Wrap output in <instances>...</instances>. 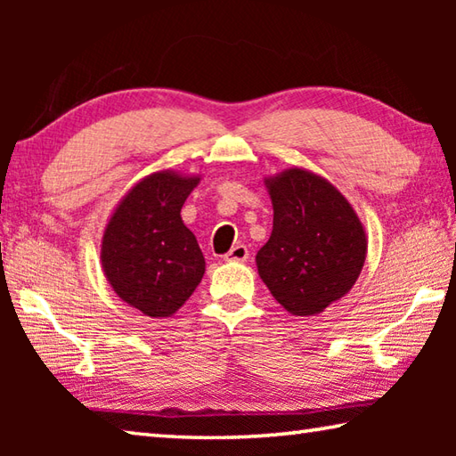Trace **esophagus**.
I'll list each match as a JSON object with an SVG mask.
<instances>
[{
    "mask_svg": "<svg viewBox=\"0 0 456 456\" xmlns=\"http://www.w3.org/2000/svg\"><path fill=\"white\" fill-rule=\"evenodd\" d=\"M247 257H249V249H247V245L243 243H237L229 249V253H225V261H247Z\"/></svg>",
    "mask_w": 456,
    "mask_h": 456,
    "instance_id": "esophagus-1",
    "label": "esophagus"
}]
</instances>
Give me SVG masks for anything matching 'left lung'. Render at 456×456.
<instances>
[{
	"label": "left lung",
	"mask_w": 456,
	"mask_h": 456,
	"mask_svg": "<svg viewBox=\"0 0 456 456\" xmlns=\"http://www.w3.org/2000/svg\"><path fill=\"white\" fill-rule=\"evenodd\" d=\"M265 187L273 229L256 256L259 277L291 315H318L358 281L366 229L348 199L307 168L265 176Z\"/></svg>",
	"instance_id": "1"
}]
</instances>
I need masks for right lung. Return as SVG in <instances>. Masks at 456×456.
Segmentation results:
<instances>
[{
    "label": "right lung",
    "mask_w": 456,
    "mask_h": 456,
    "mask_svg": "<svg viewBox=\"0 0 456 456\" xmlns=\"http://www.w3.org/2000/svg\"><path fill=\"white\" fill-rule=\"evenodd\" d=\"M199 175L165 168L138 181L118 200L100 245L108 283L149 318H171L203 280L205 257L181 209Z\"/></svg>",
    "instance_id": "add662e5"
}]
</instances>
